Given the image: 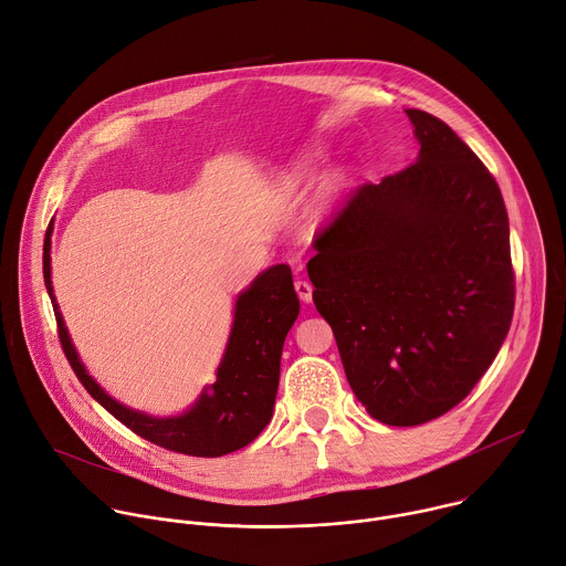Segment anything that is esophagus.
<instances>
[{
    "mask_svg": "<svg viewBox=\"0 0 566 566\" xmlns=\"http://www.w3.org/2000/svg\"><path fill=\"white\" fill-rule=\"evenodd\" d=\"M294 290H296V294H298V298H301L303 303H310V301H312V285H310L307 281L296 279V281H294Z\"/></svg>",
    "mask_w": 566,
    "mask_h": 566,
    "instance_id": "obj_1",
    "label": "esophagus"
}]
</instances>
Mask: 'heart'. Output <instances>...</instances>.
I'll use <instances>...</instances> for the list:
<instances>
[{
	"mask_svg": "<svg viewBox=\"0 0 566 566\" xmlns=\"http://www.w3.org/2000/svg\"><path fill=\"white\" fill-rule=\"evenodd\" d=\"M314 165H316V154H305V156H301V158L294 163L292 176H294V178H303V176L312 174V167H314ZM344 180H346L344 174H336V176L329 180L327 189H338V185H344Z\"/></svg>",
	"mask_w": 566,
	"mask_h": 566,
	"instance_id": "heart-1",
	"label": "heart"
}]
</instances>
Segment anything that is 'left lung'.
<instances>
[{
	"label": "left lung",
	"instance_id": "obj_1",
	"mask_svg": "<svg viewBox=\"0 0 566 566\" xmlns=\"http://www.w3.org/2000/svg\"><path fill=\"white\" fill-rule=\"evenodd\" d=\"M406 116L417 160L353 191L307 261L348 384L388 426L458 406L497 357L515 303L495 178L446 123Z\"/></svg>",
	"mask_w": 566,
	"mask_h": 566
}]
</instances>
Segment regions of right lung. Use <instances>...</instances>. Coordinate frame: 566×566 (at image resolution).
<instances>
[{"label": "right lung", "mask_w": 566, "mask_h": 566, "mask_svg": "<svg viewBox=\"0 0 566 566\" xmlns=\"http://www.w3.org/2000/svg\"><path fill=\"white\" fill-rule=\"evenodd\" d=\"M51 232L44 241V283L51 296L64 355L88 390L113 417L151 443L193 458H220L254 441L270 423L281 375L285 336L298 316L292 270L281 263L261 272L237 296L232 332L216 368V381L205 386L193 406L174 417L134 410L106 395L84 368L62 318L51 283Z\"/></svg>", "instance_id": "right-lung-1"}]
</instances>
